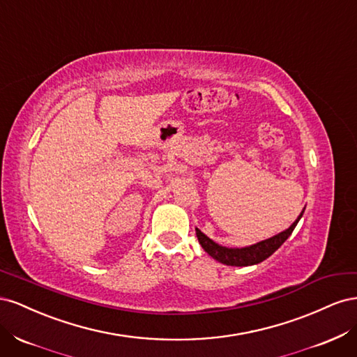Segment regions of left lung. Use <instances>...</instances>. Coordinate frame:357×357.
<instances>
[{
  "label": "left lung",
  "mask_w": 357,
  "mask_h": 357,
  "mask_svg": "<svg viewBox=\"0 0 357 357\" xmlns=\"http://www.w3.org/2000/svg\"><path fill=\"white\" fill-rule=\"evenodd\" d=\"M304 210H302V213L298 215V219L294 223H291L290 228L271 236V238H268V240L261 241L257 244H253L250 247H243V248L222 247L218 243H214L213 240H210L208 236L202 234L198 228H197V236H198V241L202 245L204 250L207 252L213 259H215V261H219L220 264L231 265V266L256 265L259 262L265 261L266 257L271 256L277 250V248L289 238L290 234L294 232L295 226L298 225L299 219L302 218V214H304Z\"/></svg>",
  "instance_id": "obj_1"
}]
</instances>
